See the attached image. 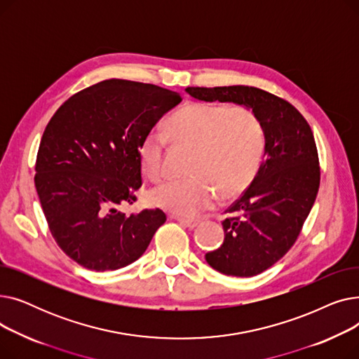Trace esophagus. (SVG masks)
I'll return each mask as SVG.
<instances>
[{"label":"esophagus","mask_w":359,"mask_h":359,"mask_svg":"<svg viewBox=\"0 0 359 359\" xmlns=\"http://www.w3.org/2000/svg\"><path fill=\"white\" fill-rule=\"evenodd\" d=\"M177 221H179L180 225H183V227L189 229V230L195 229L196 225L199 224V219H189V218H177Z\"/></svg>","instance_id":"34e87169"}]
</instances>
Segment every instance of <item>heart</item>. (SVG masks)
Masks as SVG:
<instances>
[{
  "instance_id": "1",
  "label": "heart",
  "mask_w": 359,
  "mask_h": 359,
  "mask_svg": "<svg viewBox=\"0 0 359 359\" xmlns=\"http://www.w3.org/2000/svg\"><path fill=\"white\" fill-rule=\"evenodd\" d=\"M167 137L192 149L186 180L157 186L149 201L157 208L194 218L214 203L240 196L255 182L266 151V132L257 113L243 104L186 103L170 116ZM165 137L149 132L138 147L142 173L151 180L164 175Z\"/></svg>"
}]
</instances>
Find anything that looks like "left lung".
<instances>
[{"label":"left lung","instance_id":"1","mask_svg":"<svg viewBox=\"0 0 359 359\" xmlns=\"http://www.w3.org/2000/svg\"><path fill=\"white\" fill-rule=\"evenodd\" d=\"M186 91L203 102L248 106L265 126L266 151L260 172L225 210L221 248L205 255L224 275H259L294 246L316 201L320 165L311 128L290 102L256 87H187Z\"/></svg>","mask_w":359,"mask_h":359}]
</instances>
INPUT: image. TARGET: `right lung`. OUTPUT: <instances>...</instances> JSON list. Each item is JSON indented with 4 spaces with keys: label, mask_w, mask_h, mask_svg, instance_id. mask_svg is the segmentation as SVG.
I'll return each mask as SVG.
<instances>
[{
    "label": "right lung",
    "mask_w": 359,
    "mask_h": 359,
    "mask_svg": "<svg viewBox=\"0 0 359 359\" xmlns=\"http://www.w3.org/2000/svg\"><path fill=\"white\" fill-rule=\"evenodd\" d=\"M179 93L154 84L104 80L55 111L36 157L34 186L62 252L96 272L140 259L165 222L161 210L126 215L142 184L138 147Z\"/></svg>",
    "instance_id": "obj_1"
}]
</instances>
